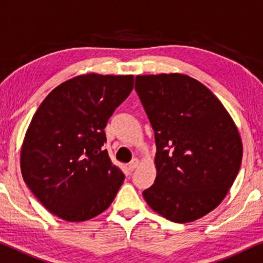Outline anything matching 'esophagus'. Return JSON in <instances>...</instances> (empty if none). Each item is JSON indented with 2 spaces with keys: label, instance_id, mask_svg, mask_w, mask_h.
I'll list each match as a JSON object with an SVG mask.
<instances>
[{
  "label": "esophagus",
  "instance_id": "esophagus-1",
  "mask_svg": "<svg viewBox=\"0 0 263 263\" xmlns=\"http://www.w3.org/2000/svg\"><path fill=\"white\" fill-rule=\"evenodd\" d=\"M138 164H139V160L138 159H134V160L131 161V162L128 163V170L129 171H134L135 168L138 167Z\"/></svg>",
  "mask_w": 263,
  "mask_h": 263
}]
</instances>
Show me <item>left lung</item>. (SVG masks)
<instances>
[{"label": "left lung", "mask_w": 263, "mask_h": 263, "mask_svg": "<svg viewBox=\"0 0 263 263\" xmlns=\"http://www.w3.org/2000/svg\"><path fill=\"white\" fill-rule=\"evenodd\" d=\"M136 91L156 143L149 207L173 222L207 215L225 198L243 156L238 128L218 97L186 74L137 76Z\"/></svg>", "instance_id": "8db88e82"}]
</instances>
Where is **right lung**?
<instances>
[{
    "mask_svg": "<svg viewBox=\"0 0 263 263\" xmlns=\"http://www.w3.org/2000/svg\"><path fill=\"white\" fill-rule=\"evenodd\" d=\"M134 89V76H77L56 86L25 134L20 167L42 204L69 222L100 215L125 179L109 159L107 122Z\"/></svg>",
    "mask_w": 263,
    "mask_h": 263,
    "instance_id": "obj_1",
    "label": "right lung"
}]
</instances>
